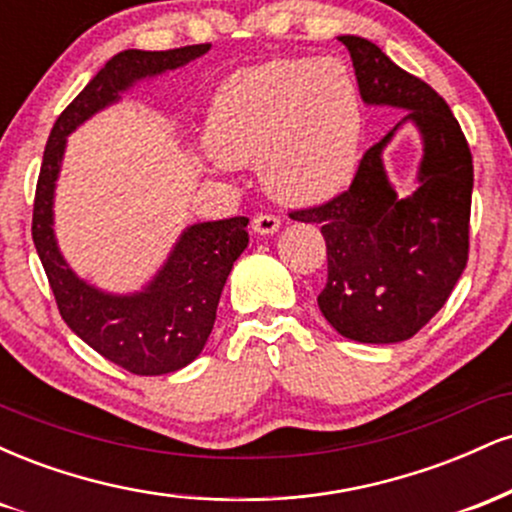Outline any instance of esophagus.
<instances>
[{"instance_id": "1", "label": "esophagus", "mask_w": 512, "mask_h": 512, "mask_svg": "<svg viewBox=\"0 0 512 512\" xmlns=\"http://www.w3.org/2000/svg\"><path fill=\"white\" fill-rule=\"evenodd\" d=\"M281 226V219L276 214H257L255 219H252V228H255V233H260V236H272V233L279 231Z\"/></svg>"}]
</instances>
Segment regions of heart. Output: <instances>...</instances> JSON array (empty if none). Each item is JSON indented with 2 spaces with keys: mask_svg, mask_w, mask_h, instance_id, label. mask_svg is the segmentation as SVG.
<instances>
[{
  "mask_svg": "<svg viewBox=\"0 0 512 512\" xmlns=\"http://www.w3.org/2000/svg\"><path fill=\"white\" fill-rule=\"evenodd\" d=\"M209 146L228 166L260 163L276 202L310 207L351 182L361 139L354 76L337 60H272L223 81Z\"/></svg>",
  "mask_w": 512,
  "mask_h": 512,
  "instance_id": "1",
  "label": "heart"
}]
</instances>
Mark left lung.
<instances>
[{"mask_svg": "<svg viewBox=\"0 0 512 512\" xmlns=\"http://www.w3.org/2000/svg\"><path fill=\"white\" fill-rule=\"evenodd\" d=\"M363 103L409 110L363 154L354 182L320 207L291 219L320 223L327 243L322 315L342 337L397 344L414 337L443 308L469 255L472 151L448 103L426 81L404 72L375 43L342 35ZM404 121L425 139L420 187L397 198L382 151Z\"/></svg>", "mask_w": 512, "mask_h": 512, "instance_id": "1", "label": "left lung"}]
</instances>
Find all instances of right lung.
<instances>
[{
    "mask_svg": "<svg viewBox=\"0 0 512 512\" xmlns=\"http://www.w3.org/2000/svg\"><path fill=\"white\" fill-rule=\"evenodd\" d=\"M209 48L204 43L161 52H117L57 117L35 187L33 243L62 320L93 351L134 375L175 373L202 354L223 284L233 262L248 248V219L195 223L182 231L166 264L142 291L117 296L86 284L64 262L52 228L55 182L67 137L81 122L120 101V93L137 81L178 69Z\"/></svg>",
    "mask_w": 512,
    "mask_h": 512,
    "instance_id": "right-lung-1",
    "label": "right lung"
}]
</instances>
